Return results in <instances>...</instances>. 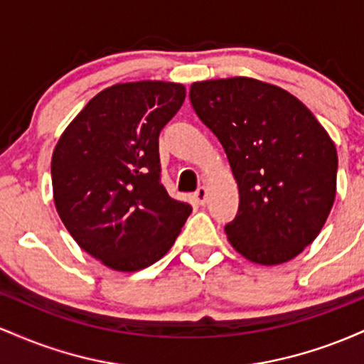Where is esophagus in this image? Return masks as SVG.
Returning <instances> with one entry per match:
<instances>
[{
	"label": "esophagus",
	"mask_w": 364,
	"mask_h": 364,
	"mask_svg": "<svg viewBox=\"0 0 364 364\" xmlns=\"http://www.w3.org/2000/svg\"><path fill=\"white\" fill-rule=\"evenodd\" d=\"M195 200L196 203H200V205H205L207 202V190L203 186H200L198 190L195 191Z\"/></svg>",
	"instance_id": "esophagus-1"
}]
</instances>
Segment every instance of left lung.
<instances>
[{"mask_svg":"<svg viewBox=\"0 0 364 364\" xmlns=\"http://www.w3.org/2000/svg\"><path fill=\"white\" fill-rule=\"evenodd\" d=\"M190 101L240 188L237 214L224 228L229 243L262 265L294 258L318 236L336 198L328 133L294 95L255 78L196 82Z\"/></svg>","mask_w":364,"mask_h":364,"instance_id":"8db88e82","label":"left lung"}]
</instances>
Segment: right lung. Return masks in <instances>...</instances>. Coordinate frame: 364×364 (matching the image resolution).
Instances as JSON below:
<instances>
[{"mask_svg":"<svg viewBox=\"0 0 364 364\" xmlns=\"http://www.w3.org/2000/svg\"><path fill=\"white\" fill-rule=\"evenodd\" d=\"M186 97L169 82L99 92L65 129L51 161L56 210L82 250L119 272L169 252L191 207L161 183L159 135Z\"/></svg>","mask_w":364,"mask_h":364,"instance_id":"right-lung-1","label":"right lung"}]
</instances>
